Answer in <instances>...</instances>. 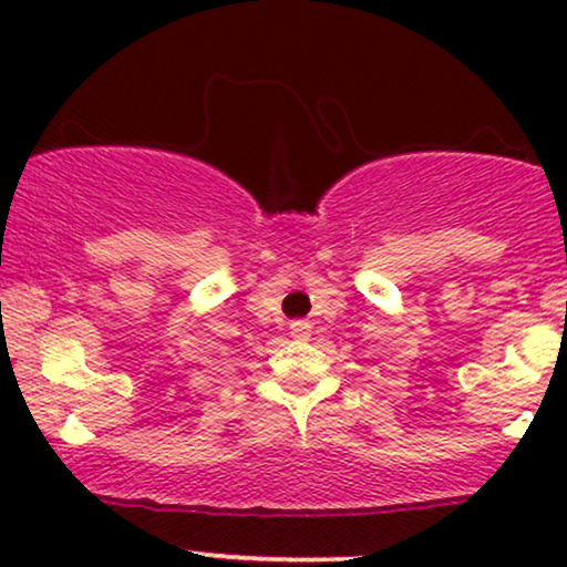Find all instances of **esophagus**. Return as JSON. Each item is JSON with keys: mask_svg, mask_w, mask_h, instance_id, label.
<instances>
[{"mask_svg": "<svg viewBox=\"0 0 567 567\" xmlns=\"http://www.w3.org/2000/svg\"><path fill=\"white\" fill-rule=\"evenodd\" d=\"M289 330L297 340H307L309 336H312V322H309V320H293L289 324Z\"/></svg>", "mask_w": 567, "mask_h": 567, "instance_id": "1", "label": "esophagus"}]
</instances>
